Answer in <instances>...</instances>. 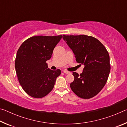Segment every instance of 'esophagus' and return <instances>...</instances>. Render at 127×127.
Listing matches in <instances>:
<instances>
[{"label": "esophagus", "mask_w": 127, "mask_h": 127, "mask_svg": "<svg viewBox=\"0 0 127 127\" xmlns=\"http://www.w3.org/2000/svg\"><path fill=\"white\" fill-rule=\"evenodd\" d=\"M63 72H64L65 74H69V73H70L69 72H68V71H67V70H63Z\"/></svg>", "instance_id": "esophagus-1"}]
</instances>
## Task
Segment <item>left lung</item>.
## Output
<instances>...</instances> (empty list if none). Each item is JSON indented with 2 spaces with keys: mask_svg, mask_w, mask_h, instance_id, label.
<instances>
[{
  "mask_svg": "<svg viewBox=\"0 0 127 127\" xmlns=\"http://www.w3.org/2000/svg\"><path fill=\"white\" fill-rule=\"evenodd\" d=\"M72 49L77 63L83 64V72H73L70 84L78 97L89 99L97 95L106 84L110 71V57L105 47L97 38L87 35H63Z\"/></svg>",
  "mask_w": 127,
  "mask_h": 127,
  "instance_id": "left-lung-1",
  "label": "left lung"
}]
</instances>
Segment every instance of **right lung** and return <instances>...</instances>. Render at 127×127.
I'll return each instance as SVG.
<instances>
[{
	"label": "right lung",
	"mask_w": 127,
	"mask_h": 127,
	"mask_svg": "<svg viewBox=\"0 0 127 127\" xmlns=\"http://www.w3.org/2000/svg\"><path fill=\"white\" fill-rule=\"evenodd\" d=\"M62 35L35 36L23 42L17 51L15 68L19 82L31 97L42 98L51 91L61 70L48 68L46 61Z\"/></svg>",
	"instance_id": "add662e5"
}]
</instances>
